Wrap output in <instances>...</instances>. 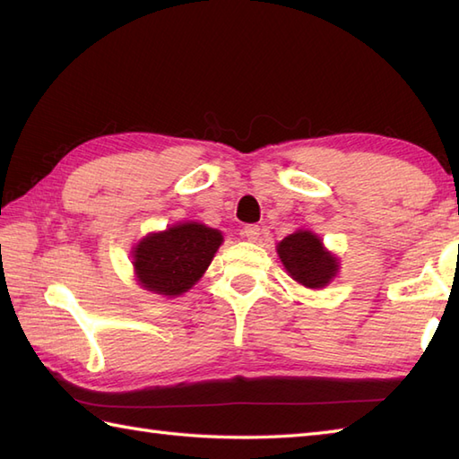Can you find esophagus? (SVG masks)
I'll use <instances>...</instances> for the list:
<instances>
[{"label": "esophagus", "instance_id": "esophagus-1", "mask_svg": "<svg viewBox=\"0 0 459 459\" xmlns=\"http://www.w3.org/2000/svg\"><path fill=\"white\" fill-rule=\"evenodd\" d=\"M242 237L248 242H256L260 238V227L258 224H248V227L242 229Z\"/></svg>", "mask_w": 459, "mask_h": 459}]
</instances>
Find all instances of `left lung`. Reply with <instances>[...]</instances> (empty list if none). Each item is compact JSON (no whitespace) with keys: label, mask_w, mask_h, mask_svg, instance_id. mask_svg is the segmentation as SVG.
I'll use <instances>...</instances> for the list:
<instances>
[{"label":"left lung","mask_w":459,"mask_h":459,"mask_svg":"<svg viewBox=\"0 0 459 459\" xmlns=\"http://www.w3.org/2000/svg\"><path fill=\"white\" fill-rule=\"evenodd\" d=\"M288 276L309 290L329 286L339 272V258L327 250L316 232L298 229L276 245Z\"/></svg>","instance_id":"obj_1"}]
</instances>
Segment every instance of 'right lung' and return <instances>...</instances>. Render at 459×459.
I'll use <instances>...</instances> for the list:
<instances>
[{"mask_svg": "<svg viewBox=\"0 0 459 459\" xmlns=\"http://www.w3.org/2000/svg\"><path fill=\"white\" fill-rule=\"evenodd\" d=\"M222 232L203 222H175L132 248L135 281L161 298H178L203 278L222 245Z\"/></svg>", "mask_w": 459, "mask_h": 459, "instance_id": "add662e5", "label": "right lung"}]
</instances>
